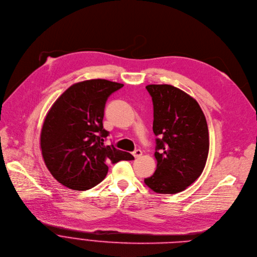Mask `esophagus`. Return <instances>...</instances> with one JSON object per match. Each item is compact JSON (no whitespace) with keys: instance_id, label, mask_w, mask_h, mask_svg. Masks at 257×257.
I'll list each match as a JSON object with an SVG mask.
<instances>
[{"instance_id":"1","label":"esophagus","mask_w":257,"mask_h":257,"mask_svg":"<svg viewBox=\"0 0 257 257\" xmlns=\"http://www.w3.org/2000/svg\"><path fill=\"white\" fill-rule=\"evenodd\" d=\"M142 155H143V152H142L141 150H135V151L133 152L134 158H139V157H142Z\"/></svg>"}]
</instances>
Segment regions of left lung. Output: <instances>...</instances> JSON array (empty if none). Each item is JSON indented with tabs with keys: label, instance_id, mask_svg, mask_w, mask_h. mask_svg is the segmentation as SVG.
Wrapping results in <instances>:
<instances>
[{
	"label": "left lung",
	"instance_id": "left-lung-1",
	"mask_svg": "<svg viewBox=\"0 0 257 257\" xmlns=\"http://www.w3.org/2000/svg\"><path fill=\"white\" fill-rule=\"evenodd\" d=\"M153 99L155 174L145 179L159 194L184 191L202 174L209 152L206 118L196 99L171 85H148Z\"/></svg>",
	"mask_w": 257,
	"mask_h": 257
}]
</instances>
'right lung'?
<instances>
[{
    "mask_svg": "<svg viewBox=\"0 0 257 257\" xmlns=\"http://www.w3.org/2000/svg\"><path fill=\"white\" fill-rule=\"evenodd\" d=\"M124 85L103 79L87 80L67 88L46 115L41 150L53 177L68 189L86 191L103 180L108 163L133 160L127 152L104 146L105 102Z\"/></svg>",
    "mask_w": 257,
    "mask_h": 257,
    "instance_id": "1",
    "label": "right lung"
}]
</instances>
